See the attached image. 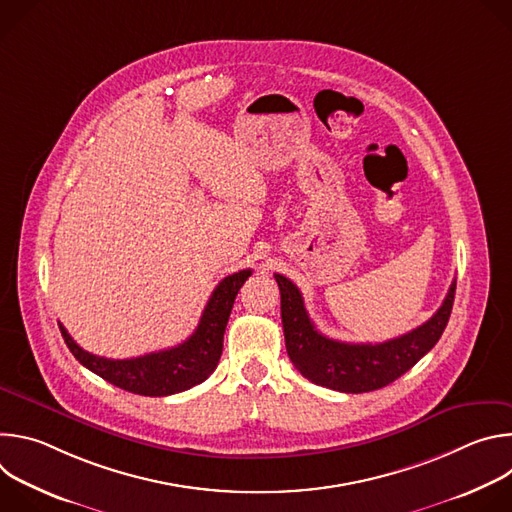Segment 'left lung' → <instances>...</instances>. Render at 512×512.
<instances>
[{
  "mask_svg": "<svg viewBox=\"0 0 512 512\" xmlns=\"http://www.w3.org/2000/svg\"><path fill=\"white\" fill-rule=\"evenodd\" d=\"M275 281L281 291V324L289 360L308 381L342 393L377 391L405 375L442 338L456 296V281H452L440 310L419 328L379 344H350L320 334L306 312L302 291L279 273Z\"/></svg>",
  "mask_w": 512,
  "mask_h": 512,
  "instance_id": "obj_1",
  "label": "left lung"
}]
</instances>
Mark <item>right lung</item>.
I'll return each mask as SVG.
<instances>
[{
  "mask_svg": "<svg viewBox=\"0 0 512 512\" xmlns=\"http://www.w3.org/2000/svg\"><path fill=\"white\" fill-rule=\"evenodd\" d=\"M251 275L243 269L216 285L192 336L182 344L135 358H105L83 350L62 324L60 332L75 358L111 385L145 397H166L206 381L223 354V336L239 289Z\"/></svg>",
  "mask_w": 512,
  "mask_h": 512,
  "instance_id": "1",
  "label": "right lung"
}]
</instances>
